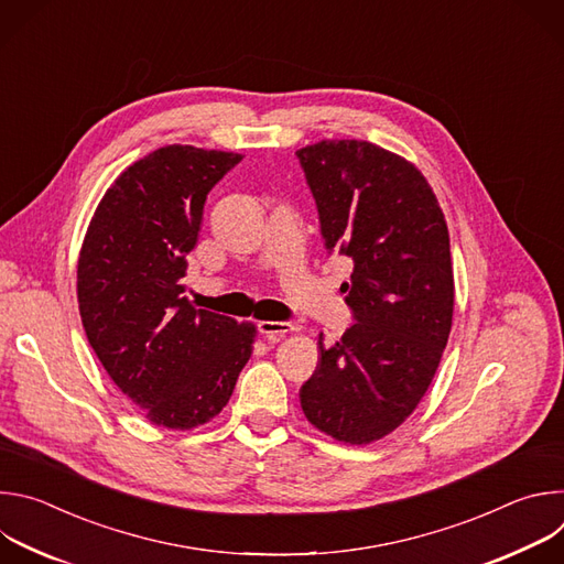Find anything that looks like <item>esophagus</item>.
<instances>
[{
  "label": "esophagus",
  "instance_id": "esophagus-1",
  "mask_svg": "<svg viewBox=\"0 0 564 564\" xmlns=\"http://www.w3.org/2000/svg\"><path fill=\"white\" fill-rule=\"evenodd\" d=\"M257 328L270 341H279L281 337H285L288 333L294 330V326L290 324V321H259Z\"/></svg>",
  "mask_w": 564,
  "mask_h": 564
}]
</instances>
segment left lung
<instances>
[{"label": "left lung", "instance_id": "obj_1", "mask_svg": "<svg viewBox=\"0 0 564 564\" xmlns=\"http://www.w3.org/2000/svg\"><path fill=\"white\" fill-rule=\"evenodd\" d=\"M328 254L352 259L346 303L355 324L326 346L301 386L312 426L370 444L404 422L429 390L453 321L448 227L422 172L364 140L296 151Z\"/></svg>", "mask_w": 564, "mask_h": 564}]
</instances>
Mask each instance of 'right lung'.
Masks as SVG:
<instances>
[{"instance_id": "1", "label": "right lung", "mask_w": 564, "mask_h": 564, "mask_svg": "<svg viewBox=\"0 0 564 564\" xmlns=\"http://www.w3.org/2000/svg\"><path fill=\"white\" fill-rule=\"evenodd\" d=\"M243 155L160 147L107 189L77 261V303L113 383L174 431L216 417L252 355L257 328L183 296L212 187Z\"/></svg>"}]
</instances>
